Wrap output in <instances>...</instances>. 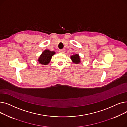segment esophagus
<instances>
[{"label":"esophagus","instance_id":"esophagus-1","mask_svg":"<svg viewBox=\"0 0 127 127\" xmlns=\"http://www.w3.org/2000/svg\"><path fill=\"white\" fill-rule=\"evenodd\" d=\"M64 49H60L59 50V52H60V53H64Z\"/></svg>","mask_w":127,"mask_h":127}]
</instances>
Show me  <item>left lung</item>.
Segmentation results:
<instances>
[{"instance_id":"1","label":"left lung","mask_w":127,"mask_h":127,"mask_svg":"<svg viewBox=\"0 0 127 127\" xmlns=\"http://www.w3.org/2000/svg\"><path fill=\"white\" fill-rule=\"evenodd\" d=\"M70 58L73 63H74L75 64H79L81 62L80 58V56L78 54H75L74 55H72L70 57Z\"/></svg>"}]
</instances>
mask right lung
Here are the masks:
<instances>
[{"label": "right lung", "mask_w": 127, "mask_h": 127, "mask_svg": "<svg viewBox=\"0 0 127 127\" xmlns=\"http://www.w3.org/2000/svg\"><path fill=\"white\" fill-rule=\"evenodd\" d=\"M56 53L55 51H51L48 49L44 50L39 57L37 61L39 64L43 65H47L50 61L53 55Z\"/></svg>", "instance_id": "right-lung-1"}]
</instances>
